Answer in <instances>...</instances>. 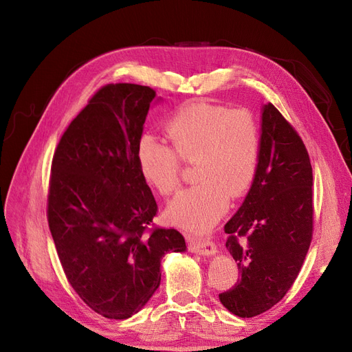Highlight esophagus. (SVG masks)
<instances>
[{
	"label": "esophagus",
	"instance_id": "1",
	"mask_svg": "<svg viewBox=\"0 0 352 352\" xmlns=\"http://www.w3.org/2000/svg\"><path fill=\"white\" fill-rule=\"evenodd\" d=\"M190 243H188V248L191 252L199 254V255H214L217 252V247L215 244L211 241L208 238H202V239H195V238H188Z\"/></svg>",
	"mask_w": 352,
	"mask_h": 352
}]
</instances>
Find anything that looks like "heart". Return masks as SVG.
I'll return each mask as SVG.
<instances>
[{
    "label": "heart",
    "mask_w": 352,
    "mask_h": 352,
    "mask_svg": "<svg viewBox=\"0 0 352 352\" xmlns=\"http://www.w3.org/2000/svg\"><path fill=\"white\" fill-rule=\"evenodd\" d=\"M165 133L171 145L150 134L141 137V174L161 195H170L179 187L181 161L194 162L197 184L171 201L166 215L178 227L202 234L224 214L230 197L251 186L260 158V128L245 109L192 102L168 120Z\"/></svg>",
    "instance_id": "obj_1"
}]
</instances>
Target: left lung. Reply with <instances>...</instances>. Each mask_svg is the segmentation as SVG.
<instances>
[{
  "label": "left lung",
  "instance_id": "left-lung-1",
  "mask_svg": "<svg viewBox=\"0 0 352 352\" xmlns=\"http://www.w3.org/2000/svg\"><path fill=\"white\" fill-rule=\"evenodd\" d=\"M314 230L312 168L294 126L271 102L263 107L261 146L252 186L224 227L239 280L219 294L234 316L251 318L288 292L305 260Z\"/></svg>",
  "mask_w": 352,
  "mask_h": 352
}]
</instances>
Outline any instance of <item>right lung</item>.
I'll return each mask as SVG.
<instances>
[{"mask_svg":"<svg viewBox=\"0 0 352 352\" xmlns=\"http://www.w3.org/2000/svg\"><path fill=\"white\" fill-rule=\"evenodd\" d=\"M155 91L108 84L71 121L54 153L47 218L71 287L100 316L137 314L161 283V258L186 251L174 228L153 227L155 198L137 150Z\"/></svg>","mask_w":352,"mask_h":352,"instance_id":"add662e5","label":"right lung"}]
</instances>
